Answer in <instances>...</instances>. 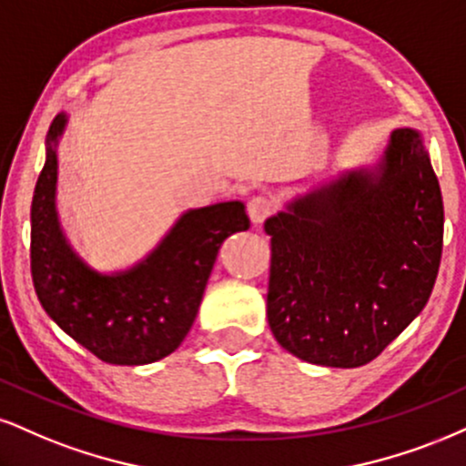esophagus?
<instances>
[{
	"mask_svg": "<svg viewBox=\"0 0 466 466\" xmlns=\"http://www.w3.org/2000/svg\"><path fill=\"white\" fill-rule=\"evenodd\" d=\"M274 214V200L269 197H255L248 203V216L252 224L266 222Z\"/></svg>",
	"mask_w": 466,
	"mask_h": 466,
	"instance_id": "1",
	"label": "esophagus"
}]
</instances>
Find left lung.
I'll return each instance as SVG.
<instances>
[{
  "label": "left lung",
  "instance_id": "1",
  "mask_svg": "<svg viewBox=\"0 0 466 466\" xmlns=\"http://www.w3.org/2000/svg\"><path fill=\"white\" fill-rule=\"evenodd\" d=\"M268 324L298 359L360 367L426 307L443 252V197L423 137L395 129L348 170L266 220Z\"/></svg>",
  "mask_w": 466,
  "mask_h": 466
}]
</instances>
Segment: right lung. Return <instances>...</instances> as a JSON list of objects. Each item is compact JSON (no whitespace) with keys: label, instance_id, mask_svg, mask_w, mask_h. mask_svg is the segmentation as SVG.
Instances as JSON below:
<instances>
[{"label":"right lung","instance_id":"1","mask_svg":"<svg viewBox=\"0 0 466 466\" xmlns=\"http://www.w3.org/2000/svg\"><path fill=\"white\" fill-rule=\"evenodd\" d=\"M57 114L32 198V280L43 309L79 346L110 365H147L181 346L197 319L218 250L250 227L244 203L189 209L134 268L101 274L68 244L56 211Z\"/></svg>","mask_w":466,"mask_h":466}]
</instances>
